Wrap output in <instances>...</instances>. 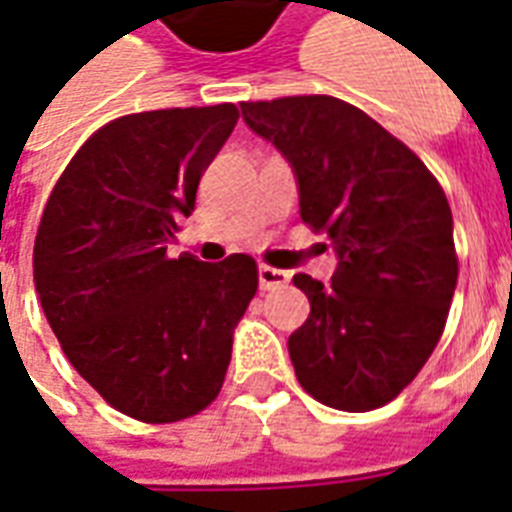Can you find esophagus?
Here are the masks:
<instances>
[{"label":"esophagus","mask_w":512,"mask_h":512,"mask_svg":"<svg viewBox=\"0 0 512 512\" xmlns=\"http://www.w3.org/2000/svg\"><path fill=\"white\" fill-rule=\"evenodd\" d=\"M257 281H260V289L268 292V289L287 287L289 273L281 271V268H271V265H260V268H257Z\"/></svg>","instance_id":"obj_1"}]
</instances>
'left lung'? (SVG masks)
Here are the masks:
<instances>
[{"label":"left lung","mask_w":512,"mask_h":512,"mask_svg":"<svg viewBox=\"0 0 512 512\" xmlns=\"http://www.w3.org/2000/svg\"><path fill=\"white\" fill-rule=\"evenodd\" d=\"M252 132L297 177L300 217L337 252L332 284L297 273L311 316L289 335L300 385L342 412H372L417 377L457 287L452 209L420 156L329 95L241 103Z\"/></svg>","instance_id":"8db88e82"}]
</instances>
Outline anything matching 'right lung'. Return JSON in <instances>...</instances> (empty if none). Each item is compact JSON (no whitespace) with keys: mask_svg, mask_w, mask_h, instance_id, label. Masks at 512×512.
Listing matches in <instances>:
<instances>
[{"mask_svg":"<svg viewBox=\"0 0 512 512\" xmlns=\"http://www.w3.org/2000/svg\"><path fill=\"white\" fill-rule=\"evenodd\" d=\"M236 122L233 103L119 116L76 151L42 212L44 316L76 372L140 422L185 420L215 401L257 292L249 255L167 257Z\"/></svg>","mask_w":512,"mask_h":512,"instance_id":"add662e5","label":"right lung"}]
</instances>
